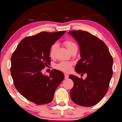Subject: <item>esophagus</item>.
Instances as JSON below:
<instances>
[{"instance_id":"obj_1","label":"esophagus","mask_w":122,"mask_h":122,"mask_svg":"<svg viewBox=\"0 0 122 122\" xmlns=\"http://www.w3.org/2000/svg\"><path fill=\"white\" fill-rule=\"evenodd\" d=\"M68 77H69V76L67 75V74H65V79H68Z\"/></svg>"}]
</instances>
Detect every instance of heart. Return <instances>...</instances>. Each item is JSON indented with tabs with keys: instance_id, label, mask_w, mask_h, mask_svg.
I'll return each instance as SVG.
<instances>
[{
	"instance_id": "1",
	"label": "heart",
	"mask_w": 122,
	"mask_h": 122,
	"mask_svg": "<svg viewBox=\"0 0 122 122\" xmlns=\"http://www.w3.org/2000/svg\"><path fill=\"white\" fill-rule=\"evenodd\" d=\"M64 44L69 51H71V50L77 48L76 44L73 41L71 40H65L64 42ZM57 47H58V46H57L56 43H54V44L52 45L50 47L49 50V56L51 58H54V56H55V53ZM71 66H72V63L71 62H66V61H62V62H60V64H57L56 66V68L57 69L60 70V71L67 72H69L70 71Z\"/></svg>"
}]
</instances>
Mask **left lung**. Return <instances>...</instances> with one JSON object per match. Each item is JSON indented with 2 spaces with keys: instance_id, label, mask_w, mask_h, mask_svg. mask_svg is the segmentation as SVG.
I'll list each match as a JSON object with an SVG mask.
<instances>
[{
  "instance_id": "8db88e82",
  "label": "left lung",
  "mask_w": 122,
  "mask_h": 122,
  "mask_svg": "<svg viewBox=\"0 0 122 122\" xmlns=\"http://www.w3.org/2000/svg\"><path fill=\"white\" fill-rule=\"evenodd\" d=\"M79 43L81 59L75 66L77 73H86V79L71 75L74 82L71 99L83 107H91L99 103L108 91L112 76L113 59L106 45L96 36L81 30L70 31Z\"/></svg>"
}]
</instances>
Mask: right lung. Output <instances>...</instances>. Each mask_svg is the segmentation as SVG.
I'll list each match as a JSON object with an SVG mask.
<instances>
[{
    "mask_svg": "<svg viewBox=\"0 0 122 122\" xmlns=\"http://www.w3.org/2000/svg\"><path fill=\"white\" fill-rule=\"evenodd\" d=\"M66 31L41 32L25 38L12 54L11 74L18 91L27 100L38 105L53 100L57 86L64 79L58 70L42 74L41 71L50 65L49 50Z\"/></svg>",
    "mask_w": 122,
    "mask_h": 122,
    "instance_id": "obj_1",
    "label": "right lung"
}]
</instances>
